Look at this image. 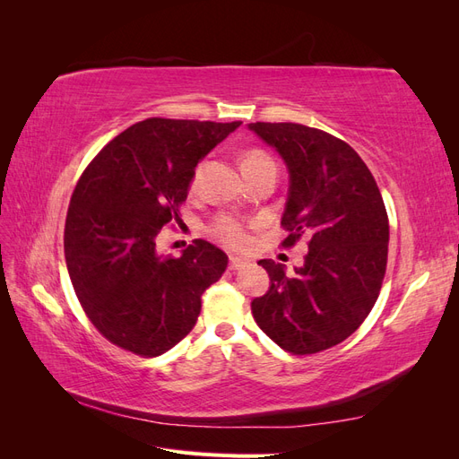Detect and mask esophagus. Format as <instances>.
Listing matches in <instances>:
<instances>
[{"label":"esophagus","mask_w":459,"mask_h":459,"mask_svg":"<svg viewBox=\"0 0 459 459\" xmlns=\"http://www.w3.org/2000/svg\"><path fill=\"white\" fill-rule=\"evenodd\" d=\"M247 260H243V258H239V256H231L230 258V270H241V268H245L247 266Z\"/></svg>","instance_id":"obj_1"}]
</instances>
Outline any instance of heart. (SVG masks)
<instances>
[{
    "label": "heart",
    "instance_id": "heart-1",
    "mask_svg": "<svg viewBox=\"0 0 459 459\" xmlns=\"http://www.w3.org/2000/svg\"><path fill=\"white\" fill-rule=\"evenodd\" d=\"M264 162H272L266 152L247 151L243 155V160H241V169L245 172V170H251V169H255V166H260ZM201 172H203V166H199L195 174H193V182H191L193 187L199 184ZM212 233L221 243H226L231 248H245L248 245V235H247L245 228L231 216H220L212 224Z\"/></svg>",
    "mask_w": 459,
    "mask_h": 459
}]
</instances>
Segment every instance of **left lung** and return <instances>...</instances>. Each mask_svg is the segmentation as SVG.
<instances>
[{
	"mask_svg": "<svg viewBox=\"0 0 459 459\" xmlns=\"http://www.w3.org/2000/svg\"><path fill=\"white\" fill-rule=\"evenodd\" d=\"M248 130L287 166L283 245L310 238L295 273L258 262L272 285L253 300V316L287 352L331 349L362 325L379 297L388 253L381 191L358 152L335 135L295 122H253Z\"/></svg>",
	"mask_w": 459,
	"mask_h": 459,
	"instance_id": "1",
	"label": "left lung"
}]
</instances>
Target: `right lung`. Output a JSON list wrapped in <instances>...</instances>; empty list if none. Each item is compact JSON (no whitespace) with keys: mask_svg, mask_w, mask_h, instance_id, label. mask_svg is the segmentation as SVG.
Listing matches in <instances>:
<instances>
[{"mask_svg":"<svg viewBox=\"0 0 459 459\" xmlns=\"http://www.w3.org/2000/svg\"><path fill=\"white\" fill-rule=\"evenodd\" d=\"M241 122L147 118L107 143L82 174L65 224V258L82 308L124 351L160 356L195 327L201 295L228 255L197 239L179 258L157 235L187 199L197 164Z\"/></svg>","mask_w":459,"mask_h":459,"instance_id":"obj_1","label":"right lung"}]
</instances>
